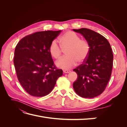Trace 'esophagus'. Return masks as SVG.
<instances>
[{
	"label": "esophagus",
	"instance_id": "34e87169",
	"mask_svg": "<svg viewBox=\"0 0 127 127\" xmlns=\"http://www.w3.org/2000/svg\"><path fill=\"white\" fill-rule=\"evenodd\" d=\"M70 72V70H64V72L65 73V74H67V73H69Z\"/></svg>",
	"mask_w": 127,
	"mask_h": 127
}]
</instances>
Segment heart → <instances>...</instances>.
Listing matches in <instances>:
<instances>
[{"mask_svg":"<svg viewBox=\"0 0 127 127\" xmlns=\"http://www.w3.org/2000/svg\"><path fill=\"white\" fill-rule=\"evenodd\" d=\"M60 46L56 40L50 44L49 52L52 57L56 60L60 59L63 55V50L66 51V57L56 63L57 66L64 69H68L75 66L76 63L83 64L89 56L91 47L86 40L80 37L71 31L64 33L59 39Z\"/></svg>","mask_w":127,"mask_h":127,"instance_id":"1","label":"heart"}]
</instances>
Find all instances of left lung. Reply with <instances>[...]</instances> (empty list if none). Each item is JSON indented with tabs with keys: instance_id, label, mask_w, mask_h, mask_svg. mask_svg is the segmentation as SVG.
<instances>
[{
	"instance_id": "obj_1",
	"label": "left lung",
	"mask_w": 127,
	"mask_h": 127,
	"mask_svg": "<svg viewBox=\"0 0 127 127\" xmlns=\"http://www.w3.org/2000/svg\"><path fill=\"white\" fill-rule=\"evenodd\" d=\"M80 33L89 42L91 50L87 60L74 69L77 79L73 87L79 96L93 98L104 91L112 73L113 55L105 37L91 30H73Z\"/></svg>"
}]
</instances>
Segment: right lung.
Wrapping results in <instances>:
<instances>
[{
	"mask_svg": "<svg viewBox=\"0 0 127 127\" xmlns=\"http://www.w3.org/2000/svg\"><path fill=\"white\" fill-rule=\"evenodd\" d=\"M61 31L37 32L19 41L14 53V64L19 82L30 95L42 97L49 94L57 79L63 75L49 53L50 44Z\"/></svg>",
	"mask_w": 127,
	"mask_h": 127,
	"instance_id": "obj_1",
	"label": "right lung"
}]
</instances>
